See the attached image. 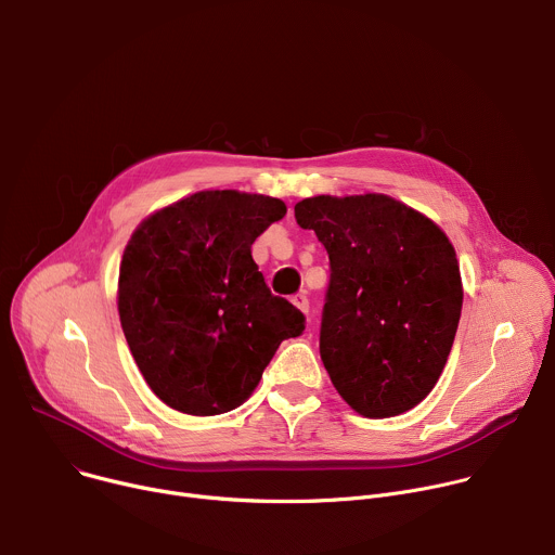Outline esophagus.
Masks as SVG:
<instances>
[{
	"instance_id": "obj_1",
	"label": "esophagus",
	"mask_w": 555,
	"mask_h": 555,
	"mask_svg": "<svg viewBox=\"0 0 555 555\" xmlns=\"http://www.w3.org/2000/svg\"><path fill=\"white\" fill-rule=\"evenodd\" d=\"M292 302H294V307H296V309H300L302 313H307V311H309V300H307V296H305V294H294V296H292Z\"/></svg>"
}]
</instances>
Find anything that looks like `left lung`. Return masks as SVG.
<instances>
[{
	"instance_id": "left-lung-1",
	"label": "left lung",
	"mask_w": 555,
	"mask_h": 555,
	"mask_svg": "<svg viewBox=\"0 0 555 555\" xmlns=\"http://www.w3.org/2000/svg\"><path fill=\"white\" fill-rule=\"evenodd\" d=\"M300 228L330 255L321 358L362 417L415 409L435 388L461 319L463 285L446 232L382 193L298 202Z\"/></svg>"
}]
</instances>
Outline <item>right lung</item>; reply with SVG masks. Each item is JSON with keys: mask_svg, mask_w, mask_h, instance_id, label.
<instances>
[{"mask_svg": "<svg viewBox=\"0 0 555 555\" xmlns=\"http://www.w3.org/2000/svg\"><path fill=\"white\" fill-rule=\"evenodd\" d=\"M287 206L268 195L199 191L149 215L120 261L118 313L131 356L167 406L197 417L242 406L305 315L270 292L257 236Z\"/></svg>", "mask_w": 555, "mask_h": 555, "instance_id": "obj_1", "label": "right lung"}]
</instances>
